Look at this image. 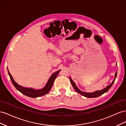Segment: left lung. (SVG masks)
<instances>
[{"label": "left lung", "instance_id": "obj_1", "mask_svg": "<svg viewBox=\"0 0 126 126\" xmlns=\"http://www.w3.org/2000/svg\"><path fill=\"white\" fill-rule=\"evenodd\" d=\"M116 65H117V63H116ZM117 71L116 72L115 74V78H114L113 80L112 81V82H111V83L110 85H108L105 88L103 89L102 90H97V91H95L93 93H86V92H83V91H81L77 87V86H76V83L74 82V81L72 80V79L71 77H70V81L71 83L72 86L73 87V88H74V89L77 91L78 93H79V94H80L82 96H83L84 97H86L87 98H96L97 97H99L101 96L102 94H104V93H106L108 91V90L111 88V87L112 86L113 82H115V79L117 77Z\"/></svg>", "mask_w": 126, "mask_h": 126}]
</instances>
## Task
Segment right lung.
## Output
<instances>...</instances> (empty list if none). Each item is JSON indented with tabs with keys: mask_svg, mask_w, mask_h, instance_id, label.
Returning a JSON list of instances; mask_svg holds the SVG:
<instances>
[{
	"mask_svg": "<svg viewBox=\"0 0 126 126\" xmlns=\"http://www.w3.org/2000/svg\"><path fill=\"white\" fill-rule=\"evenodd\" d=\"M7 69H8V68H7ZM60 70H61L57 71L55 72H54V74H52L50 77V78H49L46 85L43 88L40 89H35L33 88H26L19 85L18 83L14 80L12 76L10 74L8 69V72L11 82H12L13 85L15 86V88H16L17 90L20 91L21 93L24 94L25 96L27 97L31 98H37L44 96V95L46 94L49 92V91L51 90V88L53 86V83H54V82L56 77L59 74V72Z\"/></svg>",
	"mask_w": 126,
	"mask_h": 126,
	"instance_id": "1",
	"label": "right lung"
}]
</instances>
